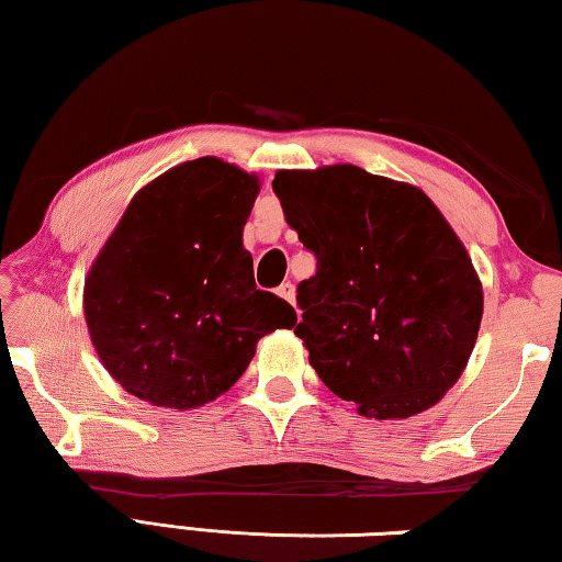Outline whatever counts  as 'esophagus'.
Returning <instances> with one entry per match:
<instances>
[{
    "label": "esophagus",
    "instance_id": "esophagus-1",
    "mask_svg": "<svg viewBox=\"0 0 562 562\" xmlns=\"http://www.w3.org/2000/svg\"><path fill=\"white\" fill-rule=\"evenodd\" d=\"M278 294H280V297H282L284 302L294 304V284H292V282H282L280 288H278Z\"/></svg>",
    "mask_w": 562,
    "mask_h": 562
}]
</instances>
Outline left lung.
Wrapping results in <instances>:
<instances>
[{"label": "left lung", "mask_w": 562, "mask_h": 562, "mask_svg": "<svg viewBox=\"0 0 562 562\" xmlns=\"http://www.w3.org/2000/svg\"><path fill=\"white\" fill-rule=\"evenodd\" d=\"M284 217L315 255L294 327L359 414L406 418L461 376L483 315L469 252L422 190L357 166L278 170Z\"/></svg>", "instance_id": "8db88e82"}]
</instances>
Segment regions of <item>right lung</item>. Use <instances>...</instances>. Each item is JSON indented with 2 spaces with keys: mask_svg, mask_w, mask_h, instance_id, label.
Here are the masks:
<instances>
[{
  "mask_svg": "<svg viewBox=\"0 0 562 562\" xmlns=\"http://www.w3.org/2000/svg\"><path fill=\"white\" fill-rule=\"evenodd\" d=\"M258 178L217 158L168 170L133 198L83 290L103 367L154 406L195 408L231 389L258 339L297 315L255 288L243 225Z\"/></svg>",
  "mask_w": 562,
  "mask_h": 562,
  "instance_id": "right-lung-1",
  "label": "right lung"
}]
</instances>
